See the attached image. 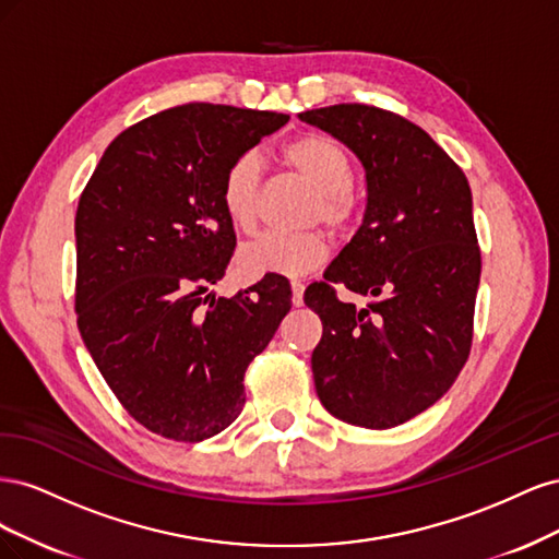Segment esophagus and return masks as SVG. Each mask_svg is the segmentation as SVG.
<instances>
[{"label":"esophagus","instance_id":"obj_1","mask_svg":"<svg viewBox=\"0 0 559 559\" xmlns=\"http://www.w3.org/2000/svg\"><path fill=\"white\" fill-rule=\"evenodd\" d=\"M302 289H306V286H302L300 282H296V280L292 282V294H294V296H292V302H294L296 308L302 306Z\"/></svg>","mask_w":559,"mask_h":559}]
</instances>
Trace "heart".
Wrapping results in <instances>:
<instances>
[{"mask_svg": "<svg viewBox=\"0 0 559 559\" xmlns=\"http://www.w3.org/2000/svg\"><path fill=\"white\" fill-rule=\"evenodd\" d=\"M282 160L289 170L310 183L317 200L310 210V224L321 222L333 233L345 230L357 205H354L352 183L354 165L347 151L324 138V134H298L282 146ZM263 191V163L257 154L235 158L222 179V205L230 224L251 233L259 222ZM326 261V242L319 233L277 235L265 233L261 238L247 242L238 253V267L249 280L265 275L298 277L308 275Z\"/></svg>", "mask_w": 559, "mask_h": 559, "instance_id": "heart-1", "label": "heart"}]
</instances>
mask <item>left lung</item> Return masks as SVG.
Listing matches in <instances>:
<instances>
[{"label": "left lung", "instance_id": "left-lung-1", "mask_svg": "<svg viewBox=\"0 0 559 559\" xmlns=\"http://www.w3.org/2000/svg\"><path fill=\"white\" fill-rule=\"evenodd\" d=\"M298 116L357 154L368 195L326 282L302 296L324 326L312 352L317 396L347 425L392 429L441 399L468 359L480 282L468 181L394 111L333 105ZM335 283L366 295L367 308L343 304Z\"/></svg>", "mask_w": 559, "mask_h": 559}]
</instances>
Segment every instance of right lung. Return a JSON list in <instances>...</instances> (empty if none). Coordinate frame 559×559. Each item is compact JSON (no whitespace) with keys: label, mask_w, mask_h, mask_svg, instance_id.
Returning a JSON list of instances; mask_svg holds the SVG:
<instances>
[{"label":"right lung","mask_w":559,"mask_h":559,"mask_svg":"<svg viewBox=\"0 0 559 559\" xmlns=\"http://www.w3.org/2000/svg\"><path fill=\"white\" fill-rule=\"evenodd\" d=\"M289 116L191 103L130 126L79 198L76 324L134 421L200 443L238 419L247 366L292 310V286L265 275L233 298L224 277L235 230L226 167Z\"/></svg>","instance_id":"1"}]
</instances>
